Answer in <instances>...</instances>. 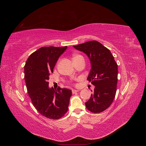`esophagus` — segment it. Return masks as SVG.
I'll return each mask as SVG.
<instances>
[{
    "instance_id": "esophagus-1",
    "label": "esophagus",
    "mask_w": 146,
    "mask_h": 146,
    "mask_svg": "<svg viewBox=\"0 0 146 146\" xmlns=\"http://www.w3.org/2000/svg\"><path fill=\"white\" fill-rule=\"evenodd\" d=\"M78 91V90H72V94L76 93V92H77Z\"/></svg>"
}]
</instances>
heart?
Wrapping results in <instances>:
<instances>
[{
	"instance_id": "obj_1",
	"label": "heart",
	"mask_w": 146,
	"mask_h": 146,
	"mask_svg": "<svg viewBox=\"0 0 146 146\" xmlns=\"http://www.w3.org/2000/svg\"><path fill=\"white\" fill-rule=\"evenodd\" d=\"M79 56V55H75V56H74V58H76V57H77V56Z\"/></svg>"
}]
</instances>
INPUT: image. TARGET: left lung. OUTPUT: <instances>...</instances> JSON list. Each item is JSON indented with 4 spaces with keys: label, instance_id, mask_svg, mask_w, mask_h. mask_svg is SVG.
Masks as SVG:
<instances>
[{
    "label": "left lung",
    "instance_id": "left-lung-1",
    "mask_svg": "<svg viewBox=\"0 0 146 146\" xmlns=\"http://www.w3.org/2000/svg\"><path fill=\"white\" fill-rule=\"evenodd\" d=\"M88 56L91 70L87 80L95 86L90 99L85 103L91 112L98 113L107 109L115 98L117 83V64L111 52L97 41L73 46Z\"/></svg>",
    "mask_w": 146,
    "mask_h": 146
}]
</instances>
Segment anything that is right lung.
<instances>
[{"label":"right lung","instance_id":"right-lung-1","mask_svg":"<svg viewBox=\"0 0 146 146\" xmlns=\"http://www.w3.org/2000/svg\"><path fill=\"white\" fill-rule=\"evenodd\" d=\"M65 47H42L31 54L24 66V78L29 96L37 111L48 119H58L68 110L72 91L49 88L47 80Z\"/></svg>","mask_w":146,"mask_h":146}]
</instances>
